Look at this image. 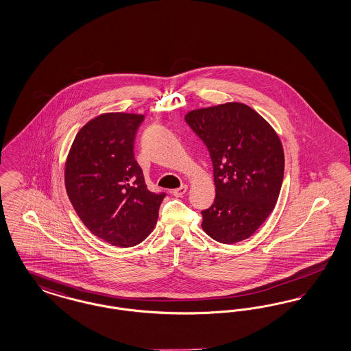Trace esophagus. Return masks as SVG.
Instances as JSON below:
<instances>
[{
    "label": "esophagus",
    "mask_w": 351,
    "mask_h": 351,
    "mask_svg": "<svg viewBox=\"0 0 351 351\" xmlns=\"http://www.w3.org/2000/svg\"><path fill=\"white\" fill-rule=\"evenodd\" d=\"M186 189H188L186 185H182V186L173 189V191H172V195H173L175 197H182V196H184V195L186 193Z\"/></svg>",
    "instance_id": "1"
}]
</instances>
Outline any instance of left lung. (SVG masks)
Returning a JSON list of instances; mask_svg holds the SVG:
<instances>
[{"instance_id":"8db88e82","label":"left lung","mask_w":351,"mask_h":351,"mask_svg":"<svg viewBox=\"0 0 351 351\" xmlns=\"http://www.w3.org/2000/svg\"><path fill=\"white\" fill-rule=\"evenodd\" d=\"M213 165L215 202L201 210L204 232L221 243L255 233L279 197L284 176L280 139L250 106L229 102L185 116Z\"/></svg>"}]
</instances>
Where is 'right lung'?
Listing matches in <instances>:
<instances>
[{"instance_id":"obj_1","label":"right lung","mask_w":351,"mask_h":351,"mask_svg":"<svg viewBox=\"0 0 351 351\" xmlns=\"http://www.w3.org/2000/svg\"><path fill=\"white\" fill-rule=\"evenodd\" d=\"M143 116L109 113L76 134L66 163V188L77 216L102 241L119 247L152 232L165 192H151L135 160Z\"/></svg>"}]
</instances>
